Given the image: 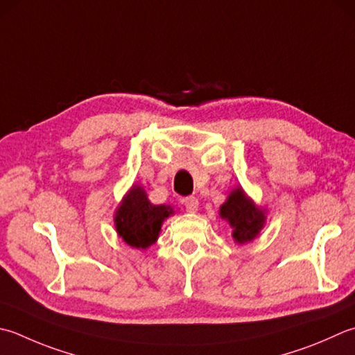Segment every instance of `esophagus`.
<instances>
[{"instance_id": "1", "label": "esophagus", "mask_w": 355, "mask_h": 355, "mask_svg": "<svg viewBox=\"0 0 355 355\" xmlns=\"http://www.w3.org/2000/svg\"><path fill=\"white\" fill-rule=\"evenodd\" d=\"M184 207H186L187 212H197L198 211V198L186 197L184 198Z\"/></svg>"}]
</instances>
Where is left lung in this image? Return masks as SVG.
Listing matches in <instances>:
<instances>
[{"label": "left lung", "mask_w": 355, "mask_h": 355, "mask_svg": "<svg viewBox=\"0 0 355 355\" xmlns=\"http://www.w3.org/2000/svg\"><path fill=\"white\" fill-rule=\"evenodd\" d=\"M266 211L257 207L251 198L246 197L241 187L229 193L227 200L220 206V217L229 221L232 237L237 243L252 241L265 226Z\"/></svg>", "instance_id": "obj_1"}]
</instances>
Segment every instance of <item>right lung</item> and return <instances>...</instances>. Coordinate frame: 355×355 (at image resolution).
Here are the masks:
<instances>
[{"instance_id": "obj_1", "label": "right lung", "mask_w": 355, "mask_h": 355, "mask_svg": "<svg viewBox=\"0 0 355 355\" xmlns=\"http://www.w3.org/2000/svg\"><path fill=\"white\" fill-rule=\"evenodd\" d=\"M171 214V206L152 205L143 187L134 184L116 207L115 229L129 246L146 249L157 241L163 221Z\"/></svg>"}]
</instances>
